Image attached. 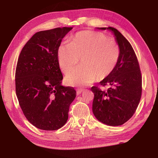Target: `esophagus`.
Returning a JSON list of instances; mask_svg holds the SVG:
<instances>
[{
  "mask_svg": "<svg viewBox=\"0 0 158 158\" xmlns=\"http://www.w3.org/2000/svg\"><path fill=\"white\" fill-rule=\"evenodd\" d=\"M83 90H84V89H78L77 90V95L81 94L82 92H83Z\"/></svg>",
  "mask_w": 158,
  "mask_h": 158,
  "instance_id": "esophagus-1",
  "label": "esophagus"
}]
</instances>
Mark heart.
Returning a JSON list of instances; mask_svg holds the SVG:
<instances>
[{"instance_id": "obj_1", "label": "heart", "mask_w": 158, "mask_h": 158, "mask_svg": "<svg viewBox=\"0 0 158 158\" xmlns=\"http://www.w3.org/2000/svg\"><path fill=\"white\" fill-rule=\"evenodd\" d=\"M57 59L62 72L69 73L66 77L71 86L89 85L95 79L101 81L113 72L120 57V48L115 41L108 39L104 33L97 31L79 32L57 48Z\"/></svg>"}]
</instances>
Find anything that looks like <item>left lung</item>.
Instances as JSON below:
<instances>
[{"label":"left lung","mask_w":158,"mask_h":158,"mask_svg":"<svg viewBox=\"0 0 158 158\" xmlns=\"http://www.w3.org/2000/svg\"><path fill=\"white\" fill-rule=\"evenodd\" d=\"M112 31L120 48L118 61L113 72L99 82L107 86L102 90L92 86V110L98 120L111 126H121L135 114L142 96V78L133 48L115 28L98 27Z\"/></svg>","instance_id":"1"}]
</instances>
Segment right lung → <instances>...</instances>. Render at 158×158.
I'll use <instances>...</instances> for the list:
<instances>
[{"mask_svg":"<svg viewBox=\"0 0 158 158\" xmlns=\"http://www.w3.org/2000/svg\"><path fill=\"white\" fill-rule=\"evenodd\" d=\"M72 27L38 32L22 49L15 72L16 94L27 120L36 127L55 131L69 118L76 97L73 87L61 85L57 48Z\"/></svg>","mask_w":158,"mask_h":158,"instance_id":"obj_1","label":"right lung"}]
</instances>
